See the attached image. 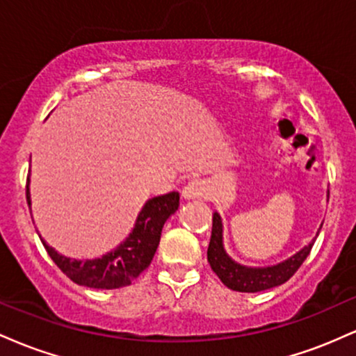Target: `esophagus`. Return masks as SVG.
Segmentation results:
<instances>
[{"instance_id": "obj_1", "label": "esophagus", "mask_w": 356, "mask_h": 356, "mask_svg": "<svg viewBox=\"0 0 356 356\" xmlns=\"http://www.w3.org/2000/svg\"><path fill=\"white\" fill-rule=\"evenodd\" d=\"M207 192V184L202 179H192L186 184V187L182 189V194L186 199H195V197H204Z\"/></svg>"}]
</instances>
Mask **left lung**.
<instances>
[{
  "instance_id": "obj_1",
  "label": "left lung",
  "mask_w": 356,
  "mask_h": 356,
  "mask_svg": "<svg viewBox=\"0 0 356 356\" xmlns=\"http://www.w3.org/2000/svg\"><path fill=\"white\" fill-rule=\"evenodd\" d=\"M314 241L308 246L296 252L289 259L283 263L276 264V266L269 268H246L241 264L234 263L229 256L226 254L222 248V222H220V216L214 212L212 216V234L211 243L207 248V261H209L212 271L219 276L227 288L232 291L241 293H257L264 291V289L275 288L286 283L295 273L300 269L301 264L308 257L312 251Z\"/></svg>"
}]
</instances>
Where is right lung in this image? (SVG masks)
<instances>
[{
	"label": "right lung",
	"instance_id": "obj_1",
	"mask_svg": "<svg viewBox=\"0 0 356 356\" xmlns=\"http://www.w3.org/2000/svg\"><path fill=\"white\" fill-rule=\"evenodd\" d=\"M30 182V179H28ZM26 201L31 206L30 189L26 184ZM179 207V192L157 195L145 202L138 214L136 227L130 232L124 244L115 251L97 257V259L76 261L58 254L42 239L44 249L53 263L65 273L73 283L97 289H115L129 286L136 277L149 268L150 261L157 251L164 222Z\"/></svg>",
	"mask_w": 356,
	"mask_h": 356
}]
</instances>
